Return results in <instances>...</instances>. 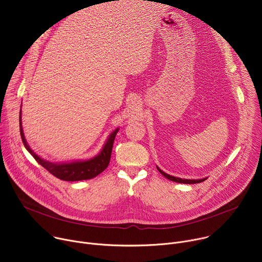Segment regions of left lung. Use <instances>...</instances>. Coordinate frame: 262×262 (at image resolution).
Instances as JSON below:
<instances>
[{
  "mask_svg": "<svg viewBox=\"0 0 262 262\" xmlns=\"http://www.w3.org/2000/svg\"><path fill=\"white\" fill-rule=\"evenodd\" d=\"M158 170L161 172L162 175H164L166 178H168L169 180H172V181H175V182H179V183H189V184H193V183H199V182H202L204 181L206 178H202V179H182V178H178V177H175V176H171L167 173H165L164 171H162L158 166H157Z\"/></svg>",
  "mask_w": 262,
  "mask_h": 262,
  "instance_id": "1",
  "label": "left lung"
}]
</instances>
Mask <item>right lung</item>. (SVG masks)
<instances>
[{"label":"right lung","instance_id":"right-lung-1","mask_svg":"<svg viewBox=\"0 0 262 262\" xmlns=\"http://www.w3.org/2000/svg\"><path fill=\"white\" fill-rule=\"evenodd\" d=\"M20 116H19V129H20V137L23 140V143L27 150L32 155V157L37 161V163L40 164L45 169H47L51 174H53L55 177L65 180V181H79V180H86L91 179L98 174H100L104 169L108 166L110 160H111V154L112 148H113L114 140L116 137V134L118 133L119 128H116L113 133L110 135L107 138L104 146L102 147L101 151L99 155L94 157L93 159L87 160V161H77L71 163H64V164H55L48 161H45L43 159L37 156L30 146L28 145L24 132L21 126V110H20Z\"/></svg>","mask_w":262,"mask_h":262}]
</instances>
